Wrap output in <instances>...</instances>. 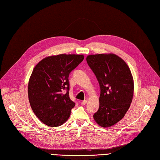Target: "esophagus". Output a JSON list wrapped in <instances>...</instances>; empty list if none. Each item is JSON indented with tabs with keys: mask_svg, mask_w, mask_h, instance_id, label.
<instances>
[{
	"mask_svg": "<svg viewBox=\"0 0 160 160\" xmlns=\"http://www.w3.org/2000/svg\"><path fill=\"white\" fill-rule=\"evenodd\" d=\"M86 104H87V101L86 100H84V101H82L81 102V105H85Z\"/></svg>",
	"mask_w": 160,
	"mask_h": 160,
	"instance_id": "34e87169",
	"label": "esophagus"
}]
</instances>
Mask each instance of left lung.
Here are the masks:
<instances>
[{"label": "left lung", "instance_id": "1", "mask_svg": "<svg viewBox=\"0 0 160 160\" xmlns=\"http://www.w3.org/2000/svg\"><path fill=\"white\" fill-rule=\"evenodd\" d=\"M87 62L95 73L101 89L99 108L93 115L104 128L122 119L134 95V79L128 65L114 53L89 55Z\"/></svg>", "mask_w": 160, "mask_h": 160}]
</instances>
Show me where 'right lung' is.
I'll use <instances>...</instances> for the list:
<instances>
[{
  "instance_id": "1",
  "label": "right lung",
  "mask_w": 160,
  "mask_h": 160,
  "mask_svg": "<svg viewBox=\"0 0 160 160\" xmlns=\"http://www.w3.org/2000/svg\"><path fill=\"white\" fill-rule=\"evenodd\" d=\"M83 59V55L78 54L48 56L33 69L28 87L29 102L44 124L59 126L70 117L75 104L69 98V75Z\"/></svg>"
}]
</instances>
